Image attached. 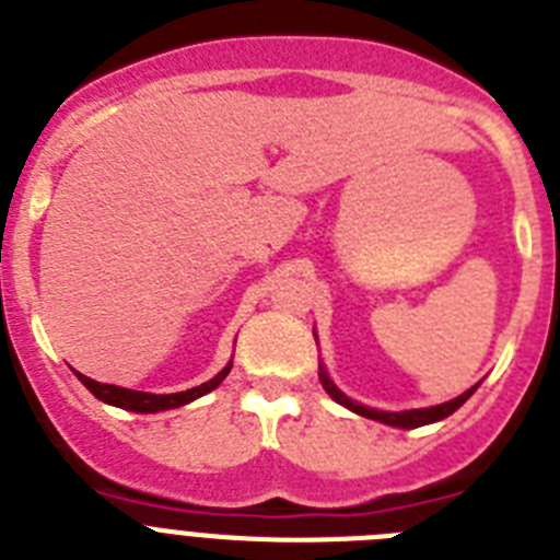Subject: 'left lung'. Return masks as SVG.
I'll use <instances>...</instances> for the list:
<instances>
[{
	"label": "left lung",
	"mask_w": 560,
	"mask_h": 560,
	"mask_svg": "<svg viewBox=\"0 0 560 560\" xmlns=\"http://www.w3.org/2000/svg\"><path fill=\"white\" fill-rule=\"evenodd\" d=\"M318 377H320V386L327 388V395L332 397V400H338L340 406H347L349 411H354V415L369 417V420L386 422V425H397V428H420V425H428V422L445 420V417L454 415L456 408H459L462 402L468 400V397L476 392V386H474V388H468L465 395L456 397V400H448V402H442V406H431V408H415V411H374V408L361 406V402H352L347 395H340L338 388H335V383L327 377V372H324V366H320Z\"/></svg>",
	"instance_id": "8db88e82"
}]
</instances>
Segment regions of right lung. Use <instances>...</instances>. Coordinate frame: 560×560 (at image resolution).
Masks as SVG:
<instances>
[{"label":"right lung","instance_id":"right-lung-1","mask_svg":"<svg viewBox=\"0 0 560 560\" xmlns=\"http://www.w3.org/2000/svg\"><path fill=\"white\" fill-rule=\"evenodd\" d=\"M228 372H231V363H228V366L222 369L217 377H211L208 383H202V386H194V388H188V392H177V395H149V392H132V388L109 386V383L92 381V377H86V374H78V381L84 383V386L90 388L92 395L98 397V400L109 402V406L126 408V411H138V415H154V411L179 408V406H186V402L197 400V397L208 395V392H213V388L225 381Z\"/></svg>","mask_w":560,"mask_h":560}]
</instances>
